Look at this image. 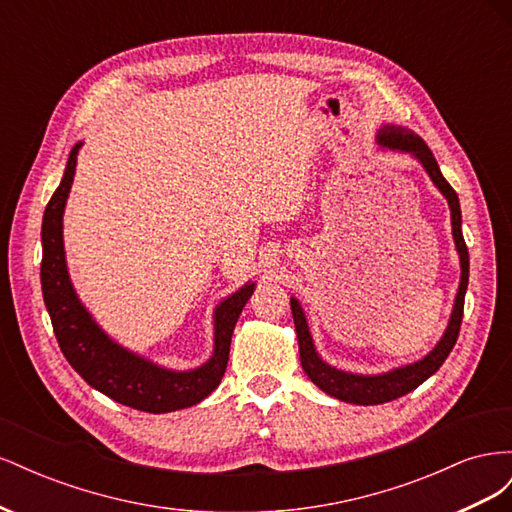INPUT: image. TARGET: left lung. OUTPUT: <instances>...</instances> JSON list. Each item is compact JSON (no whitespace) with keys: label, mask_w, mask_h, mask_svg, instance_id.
<instances>
[{"label":"left lung","mask_w":512,"mask_h":512,"mask_svg":"<svg viewBox=\"0 0 512 512\" xmlns=\"http://www.w3.org/2000/svg\"><path fill=\"white\" fill-rule=\"evenodd\" d=\"M378 143L384 147L412 153V156L425 166L431 181L438 185V190L446 196L448 205H451L453 237H455V245H457V252L461 258V284H459V292L455 299L451 322H448L446 333L440 339V344L433 348L423 361L393 369V371H389V374H382V376H354V374H346V371H339V369L324 363L316 354L312 335H309L305 314H303L299 301L290 299L294 329H297V337H299L301 365L305 369V374L324 393H329L331 397H337L342 401H348V404H359V406L386 404V401H393L401 395L414 391L416 386H421L429 376L436 374V371L442 367V363L446 361V356L451 354L457 337H459L461 318H463V299H466L468 277H470L468 245H466V241H463V235H461L459 198H457V192L451 188V183L442 177L440 166H438L436 158H433V153L427 147V143L421 136H416L410 130L397 128V126H382L378 132Z\"/></svg>","instance_id":"8db88e82"}]
</instances>
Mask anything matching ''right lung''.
I'll return each instance as SVG.
<instances>
[{
  "label": "right lung",
  "instance_id": "add662e5",
  "mask_svg": "<svg viewBox=\"0 0 512 512\" xmlns=\"http://www.w3.org/2000/svg\"><path fill=\"white\" fill-rule=\"evenodd\" d=\"M81 143L74 145L59 188L44 209L42 220V265L40 282L44 305L49 309L57 344L68 363L79 371L83 380L100 393L123 406L143 412H173L203 401L220 384L230 352V339L239 314L252 297L254 284L228 297L215 312V348L209 363L192 371H168L141 356L117 346L85 312L70 284L61 218L68 192L72 188L76 156Z\"/></svg>",
  "mask_w": 512,
  "mask_h": 512
}]
</instances>
